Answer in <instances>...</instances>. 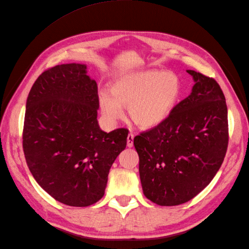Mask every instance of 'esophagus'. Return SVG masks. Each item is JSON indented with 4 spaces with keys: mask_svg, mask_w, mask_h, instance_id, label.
<instances>
[{
    "mask_svg": "<svg viewBox=\"0 0 249 249\" xmlns=\"http://www.w3.org/2000/svg\"><path fill=\"white\" fill-rule=\"evenodd\" d=\"M134 144V134L130 133L127 135V138H126V145L127 147H132Z\"/></svg>",
    "mask_w": 249,
    "mask_h": 249,
    "instance_id": "obj_1",
    "label": "esophagus"
}]
</instances>
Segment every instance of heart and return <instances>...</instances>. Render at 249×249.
<instances>
[{
    "label": "heart",
    "instance_id": "b5f03b06",
    "mask_svg": "<svg viewBox=\"0 0 249 249\" xmlns=\"http://www.w3.org/2000/svg\"><path fill=\"white\" fill-rule=\"evenodd\" d=\"M180 94V82L176 73L145 70L125 73L113 82L111 92L101 91L102 114L115 123L127 107L130 118L140 127L159 125L171 114Z\"/></svg>",
    "mask_w": 249,
    "mask_h": 249
}]
</instances>
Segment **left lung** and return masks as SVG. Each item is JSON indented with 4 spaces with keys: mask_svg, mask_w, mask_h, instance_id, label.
Wrapping results in <instances>:
<instances>
[{
    "mask_svg": "<svg viewBox=\"0 0 249 249\" xmlns=\"http://www.w3.org/2000/svg\"><path fill=\"white\" fill-rule=\"evenodd\" d=\"M195 84L165 122L134 138L146 198L159 206L189 201L213 179L229 144L228 107L215 79L187 71Z\"/></svg>",
    "mask_w": 249,
    "mask_h": 249,
    "instance_id": "8db88e82",
    "label": "left lung"
}]
</instances>
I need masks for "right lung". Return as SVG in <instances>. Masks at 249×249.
I'll return each instance as SVG.
<instances>
[{
  "label": "right lung",
  "mask_w": 249,
  "mask_h": 249,
  "mask_svg": "<svg viewBox=\"0 0 249 249\" xmlns=\"http://www.w3.org/2000/svg\"><path fill=\"white\" fill-rule=\"evenodd\" d=\"M86 65L44 71L30 90L22 149L35 180L53 198L88 207L105 194L109 170L126 146L129 131L106 133L97 123V85Z\"/></svg>",
  "instance_id": "1"
}]
</instances>
